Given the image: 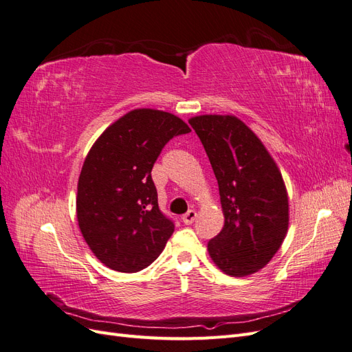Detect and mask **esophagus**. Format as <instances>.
<instances>
[{"label": "esophagus", "mask_w": 352, "mask_h": 352, "mask_svg": "<svg viewBox=\"0 0 352 352\" xmlns=\"http://www.w3.org/2000/svg\"><path fill=\"white\" fill-rule=\"evenodd\" d=\"M195 217H197V211L195 210H189L188 212H185L182 220H184L185 225H190V223L195 220Z\"/></svg>", "instance_id": "34e87169"}]
</instances>
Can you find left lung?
Here are the masks:
<instances>
[{
    "mask_svg": "<svg viewBox=\"0 0 352 352\" xmlns=\"http://www.w3.org/2000/svg\"><path fill=\"white\" fill-rule=\"evenodd\" d=\"M198 135L219 184L225 226L210 239L217 267L242 278L263 269L280 248L289 225V202L274 160L235 116H197Z\"/></svg>",
    "mask_w": 352,
    "mask_h": 352,
    "instance_id": "obj_1",
    "label": "left lung"
}]
</instances>
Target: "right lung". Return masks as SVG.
<instances>
[{"label":"right lung","instance_id":"right-lung-1","mask_svg":"<svg viewBox=\"0 0 352 352\" xmlns=\"http://www.w3.org/2000/svg\"><path fill=\"white\" fill-rule=\"evenodd\" d=\"M189 132L172 113L136 109L92 145L79 176L76 212L85 241L107 267L140 272L164 250L175 223L158 208L151 170L164 145Z\"/></svg>","mask_w":352,"mask_h":352}]
</instances>
